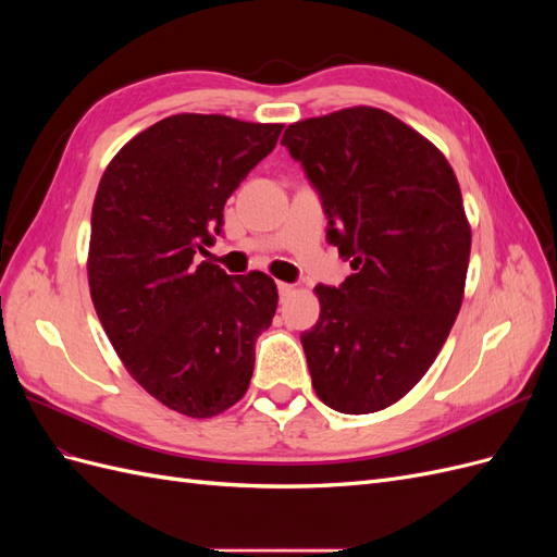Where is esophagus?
I'll return each instance as SVG.
<instances>
[{"mask_svg":"<svg viewBox=\"0 0 557 557\" xmlns=\"http://www.w3.org/2000/svg\"><path fill=\"white\" fill-rule=\"evenodd\" d=\"M295 290V285H290V283H278V293H281V297H288L290 293Z\"/></svg>","mask_w":557,"mask_h":557,"instance_id":"esophagus-1","label":"esophagus"}]
</instances>
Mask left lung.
<instances>
[{
  "mask_svg": "<svg viewBox=\"0 0 557 557\" xmlns=\"http://www.w3.org/2000/svg\"><path fill=\"white\" fill-rule=\"evenodd\" d=\"M327 213V242L350 260L315 285L318 323L301 334L315 395L339 413L399 401L440 356L462 307L471 227L444 153L399 117L350 107L288 125Z\"/></svg>",
  "mask_w": 557,
  "mask_h": 557,
  "instance_id": "left-lung-1",
  "label": "left lung"
}]
</instances>
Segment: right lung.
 I'll return each instance as SVG.
<instances>
[{"mask_svg": "<svg viewBox=\"0 0 557 557\" xmlns=\"http://www.w3.org/2000/svg\"><path fill=\"white\" fill-rule=\"evenodd\" d=\"M281 123L178 113L129 139L99 181L88 283L129 376L164 407L211 418L237 404L272 325V276H227L209 256L227 197L272 153Z\"/></svg>", "mask_w": 557, "mask_h": 557, "instance_id": "add662e5", "label": "right lung"}]
</instances>
